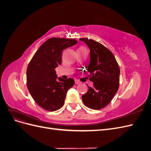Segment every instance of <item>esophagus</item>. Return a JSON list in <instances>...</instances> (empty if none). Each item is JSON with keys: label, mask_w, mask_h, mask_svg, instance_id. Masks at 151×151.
<instances>
[{"label": "esophagus", "mask_w": 151, "mask_h": 151, "mask_svg": "<svg viewBox=\"0 0 151 151\" xmlns=\"http://www.w3.org/2000/svg\"><path fill=\"white\" fill-rule=\"evenodd\" d=\"M81 83V82L79 81H78V80H75V84H80Z\"/></svg>", "instance_id": "esophagus-1"}]
</instances>
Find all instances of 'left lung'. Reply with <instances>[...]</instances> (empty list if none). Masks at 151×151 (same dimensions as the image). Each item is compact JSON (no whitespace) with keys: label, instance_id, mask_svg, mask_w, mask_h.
Returning <instances> with one entry per match:
<instances>
[{"label":"left lung","instance_id":"left-lung-1","mask_svg":"<svg viewBox=\"0 0 151 151\" xmlns=\"http://www.w3.org/2000/svg\"><path fill=\"white\" fill-rule=\"evenodd\" d=\"M90 50V62L88 71L94 85L82 96L86 106L100 109L111 102L119 88L120 67L113 54L93 40L80 38Z\"/></svg>","mask_w":151,"mask_h":151}]
</instances>
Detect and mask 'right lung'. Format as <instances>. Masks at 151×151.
Listing matches in <instances>:
<instances>
[{
    "instance_id": "add662e5",
    "label": "right lung",
    "mask_w": 151,
    "mask_h": 151,
    "mask_svg": "<svg viewBox=\"0 0 151 151\" xmlns=\"http://www.w3.org/2000/svg\"><path fill=\"white\" fill-rule=\"evenodd\" d=\"M77 43L74 39L52 38L41 45L26 71L27 86L35 101L41 108L53 111L62 108L67 91L74 80L58 77L55 68L62 63L63 50Z\"/></svg>"
}]
</instances>
